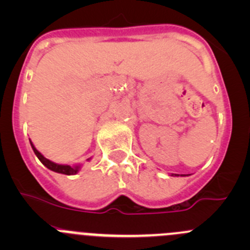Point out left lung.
Wrapping results in <instances>:
<instances>
[{"label":"left lung","instance_id":"left-lung-1","mask_svg":"<svg viewBox=\"0 0 250 250\" xmlns=\"http://www.w3.org/2000/svg\"><path fill=\"white\" fill-rule=\"evenodd\" d=\"M175 175H176V174H175Z\"/></svg>","mask_w":250,"mask_h":250}]
</instances>
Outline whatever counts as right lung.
I'll return each mask as SVG.
<instances>
[{
	"label": "right lung",
	"mask_w": 250,
	"mask_h": 250,
	"mask_svg": "<svg viewBox=\"0 0 250 250\" xmlns=\"http://www.w3.org/2000/svg\"><path fill=\"white\" fill-rule=\"evenodd\" d=\"M30 144H31V147H32V150H34L35 155L37 156V158L41 161L42 165L46 166L48 169L53 170V172L60 173V174H66V175H74V174H76L78 172V169H80V166H75V167H71V166L57 165V163H54V162H52V161L47 160V158L44 157V156L42 155L41 152H39V151L36 150V147H35L34 144H32L31 141H30Z\"/></svg>",
	"instance_id": "1"
}]
</instances>
